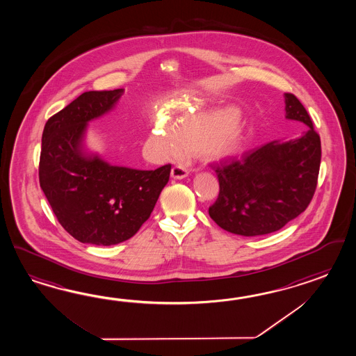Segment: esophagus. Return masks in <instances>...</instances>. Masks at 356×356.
Instances as JSON below:
<instances>
[{"instance_id": "esophagus-1", "label": "esophagus", "mask_w": 356, "mask_h": 356, "mask_svg": "<svg viewBox=\"0 0 356 356\" xmlns=\"http://www.w3.org/2000/svg\"><path fill=\"white\" fill-rule=\"evenodd\" d=\"M189 175V168L188 167L182 166V165H176L172 167L171 170V176L174 179H184Z\"/></svg>"}]
</instances>
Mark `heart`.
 <instances>
[{
  "label": "heart",
  "instance_id": "obj_1",
  "mask_svg": "<svg viewBox=\"0 0 356 356\" xmlns=\"http://www.w3.org/2000/svg\"><path fill=\"white\" fill-rule=\"evenodd\" d=\"M152 144L162 154H176L181 147L186 152H197L207 159L232 157L243 144L240 111L236 107L182 108L168 124L159 122Z\"/></svg>",
  "mask_w": 356,
  "mask_h": 356
}]
</instances>
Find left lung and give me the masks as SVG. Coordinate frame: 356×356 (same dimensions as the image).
I'll list each match as a JSON object with an SVG mask.
<instances>
[{
  "instance_id": "left-lung-1",
  "label": "left lung",
  "mask_w": 356,
  "mask_h": 356,
  "mask_svg": "<svg viewBox=\"0 0 356 356\" xmlns=\"http://www.w3.org/2000/svg\"><path fill=\"white\" fill-rule=\"evenodd\" d=\"M286 118L308 125L298 139L270 142L243 153L241 159L211 163L220 194L209 216L221 229L243 236L266 235L282 229L302 213L316 193L321 166V138L308 111L284 95Z\"/></svg>"
}]
</instances>
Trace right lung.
<instances>
[{"label":"right lung","mask_w":356,"mask_h":356,"mask_svg":"<svg viewBox=\"0 0 356 356\" xmlns=\"http://www.w3.org/2000/svg\"><path fill=\"white\" fill-rule=\"evenodd\" d=\"M122 92L83 93L48 119L42 135L40 188L57 221L84 244L115 245L134 236L170 179V163L142 171L81 153L88 121L110 111Z\"/></svg>","instance_id":"right-lung-1"}]
</instances>
